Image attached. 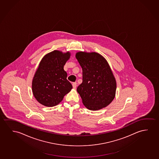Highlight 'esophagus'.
<instances>
[{
  "instance_id": "34e87169",
  "label": "esophagus",
  "mask_w": 159,
  "mask_h": 159,
  "mask_svg": "<svg viewBox=\"0 0 159 159\" xmlns=\"http://www.w3.org/2000/svg\"><path fill=\"white\" fill-rule=\"evenodd\" d=\"M72 85H73L74 89H75L76 88V86H77V84L75 82V83H73L72 84Z\"/></svg>"
}]
</instances>
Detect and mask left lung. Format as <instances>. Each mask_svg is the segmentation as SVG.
Returning <instances> with one entry per match:
<instances>
[{
    "instance_id": "8db88e82",
    "label": "left lung",
    "mask_w": 159,
    "mask_h": 159,
    "mask_svg": "<svg viewBox=\"0 0 159 159\" xmlns=\"http://www.w3.org/2000/svg\"><path fill=\"white\" fill-rule=\"evenodd\" d=\"M83 70V82L77 88L84 105L91 111L106 107L115 96L116 83L108 63L96 52L75 55Z\"/></svg>"
}]
</instances>
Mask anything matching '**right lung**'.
Instances as JSON below:
<instances>
[{
	"label": "right lung",
	"instance_id": "obj_1",
	"mask_svg": "<svg viewBox=\"0 0 159 159\" xmlns=\"http://www.w3.org/2000/svg\"><path fill=\"white\" fill-rule=\"evenodd\" d=\"M70 56L69 52L54 50L46 54L39 63L32 81V91L42 105L57 106L72 89L67 79L64 66Z\"/></svg>",
	"mask_w": 159,
	"mask_h": 159
}]
</instances>
